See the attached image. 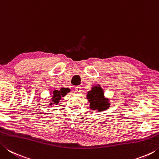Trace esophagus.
I'll use <instances>...</instances> for the list:
<instances>
[{"label": "esophagus", "instance_id": "1", "mask_svg": "<svg viewBox=\"0 0 159 159\" xmlns=\"http://www.w3.org/2000/svg\"><path fill=\"white\" fill-rule=\"evenodd\" d=\"M80 91H81V87L80 86H76V87H75V92L76 93H79Z\"/></svg>", "mask_w": 159, "mask_h": 159}]
</instances>
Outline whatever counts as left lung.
Listing matches in <instances>:
<instances>
[{"label":"left lung","mask_w":159,"mask_h":159,"mask_svg":"<svg viewBox=\"0 0 159 159\" xmlns=\"http://www.w3.org/2000/svg\"><path fill=\"white\" fill-rule=\"evenodd\" d=\"M86 98L90 103V108L93 111H104L111 105L109 99L104 97V90L99 84L93 86L91 90L88 92Z\"/></svg>","instance_id":"left-lung-1"}]
</instances>
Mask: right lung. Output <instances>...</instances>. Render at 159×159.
<instances>
[{
    "label": "right lung",
    "instance_id": "1",
    "mask_svg": "<svg viewBox=\"0 0 159 159\" xmlns=\"http://www.w3.org/2000/svg\"><path fill=\"white\" fill-rule=\"evenodd\" d=\"M69 92H70V89L67 88H61L60 90H55L53 91H50V95H51L49 101V106L52 107L57 104L59 102L61 99V98H64Z\"/></svg>",
    "mask_w": 159,
    "mask_h": 159
}]
</instances>
